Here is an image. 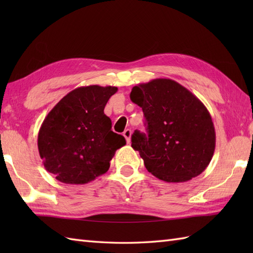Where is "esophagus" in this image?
Wrapping results in <instances>:
<instances>
[{
	"mask_svg": "<svg viewBox=\"0 0 253 253\" xmlns=\"http://www.w3.org/2000/svg\"><path fill=\"white\" fill-rule=\"evenodd\" d=\"M123 136L125 137V139H126L127 143L129 144V143H130V138H131V130H130V129H126L125 131H124Z\"/></svg>",
	"mask_w": 253,
	"mask_h": 253,
	"instance_id": "34e87169",
	"label": "esophagus"
}]
</instances>
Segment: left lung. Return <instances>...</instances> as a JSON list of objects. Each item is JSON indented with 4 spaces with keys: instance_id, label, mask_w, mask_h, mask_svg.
Instances as JSON below:
<instances>
[{
    "instance_id": "8db88e82",
    "label": "left lung",
    "mask_w": 253,
    "mask_h": 253,
    "mask_svg": "<svg viewBox=\"0 0 253 253\" xmlns=\"http://www.w3.org/2000/svg\"><path fill=\"white\" fill-rule=\"evenodd\" d=\"M130 99L142 109L147 131H135L131 147L152 175L184 182L208 168L215 150V129L202 102L175 80L157 78L132 88Z\"/></svg>"
}]
</instances>
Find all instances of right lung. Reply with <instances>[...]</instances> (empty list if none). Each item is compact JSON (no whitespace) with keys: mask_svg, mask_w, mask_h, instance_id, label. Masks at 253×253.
Segmentation results:
<instances>
[{"mask_svg":"<svg viewBox=\"0 0 253 253\" xmlns=\"http://www.w3.org/2000/svg\"><path fill=\"white\" fill-rule=\"evenodd\" d=\"M117 87L85 85L67 93L49 112L38 133L43 165L57 180L84 185L103 175L117 149L126 144L112 131L104 107Z\"/></svg>","mask_w":253,"mask_h":253,"instance_id":"obj_1","label":"right lung"}]
</instances>
